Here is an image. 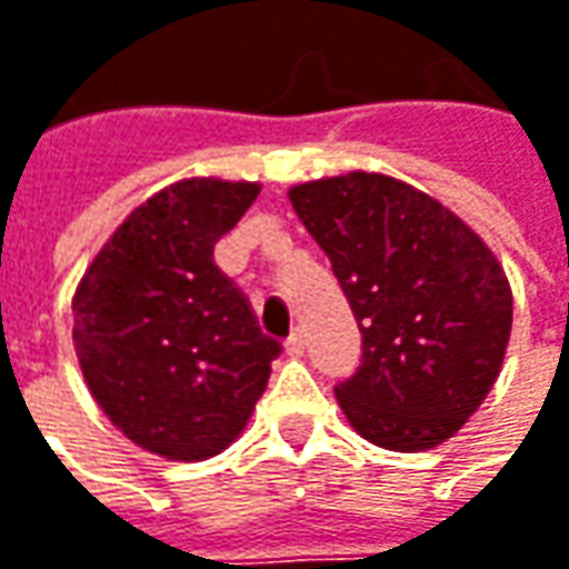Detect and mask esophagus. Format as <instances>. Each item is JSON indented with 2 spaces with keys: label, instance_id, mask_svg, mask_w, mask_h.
I'll use <instances>...</instances> for the list:
<instances>
[{
  "label": "esophagus",
  "instance_id": "34e87169",
  "mask_svg": "<svg viewBox=\"0 0 569 569\" xmlns=\"http://www.w3.org/2000/svg\"><path fill=\"white\" fill-rule=\"evenodd\" d=\"M303 345H307V336H303V329H295L288 341H284V348H288V355H303Z\"/></svg>",
  "mask_w": 569,
  "mask_h": 569
}]
</instances>
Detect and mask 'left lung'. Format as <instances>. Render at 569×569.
I'll use <instances>...</instances> for the list:
<instances>
[{
	"instance_id": "8db88e82",
	"label": "left lung",
	"mask_w": 569,
	"mask_h": 569,
	"mask_svg": "<svg viewBox=\"0 0 569 569\" xmlns=\"http://www.w3.org/2000/svg\"><path fill=\"white\" fill-rule=\"evenodd\" d=\"M288 196L361 329V367L336 386L345 418L396 452L449 440L491 392L510 341L500 262L449 208L392 177L358 170Z\"/></svg>"
}]
</instances>
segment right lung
<instances>
[{"label":"right lung","mask_w":569,"mask_h":569,"mask_svg":"<svg viewBox=\"0 0 569 569\" xmlns=\"http://www.w3.org/2000/svg\"><path fill=\"white\" fill-rule=\"evenodd\" d=\"M256 183L183 180L154 192L103 243L72 300L78 363L122 433L199 462L237 440L281 345L214 266V243Z\"/></svg>","instance_id":"add662e5"}]
</instances>
